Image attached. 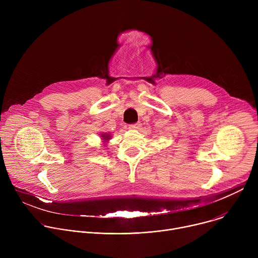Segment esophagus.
<instances>
[{
  "label": "esophagus",
  "instance_id": "34e87169",
  "mask_svg": "<svg viewBox=\"0 0 258 258\" xmlns=\"http://www.w3.org/2000/svg\"><path fill=\"white\" fill-rule=\"evenodd\" d=\"M141 123L140 122H136V123H133V124H130V126H128V128H131V130H139L140 127H141Z\"/></svg>",
  "mask_w": 258,
  "mask_h": 258
}]
</instances>
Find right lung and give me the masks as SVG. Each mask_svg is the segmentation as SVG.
<instances>
[{
    "mask_svg": "<svg viewBox=\"0 0 258 258\" xmlns=\"http://www.w3.org/2000/svg\"><path fill=\"white\" fill-rule=\"evenodd\" d=\"M102 137H103V140H106V141L109 140V138H110V136H108V135H103Z\"/></svg>",
    "mask_w": 258,
    "mask_h": 258,
    "instance_id": "add662e5",
    "label": "right lung"
}]
</instances>
